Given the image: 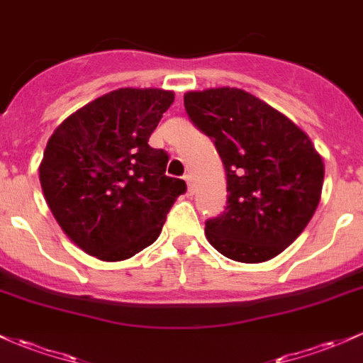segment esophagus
<instances>
[{
  "instance_id": "34e87169",
  "label": "esophagus",
  "mask_w": 363,
  "mask_h": 363,
  "mask_svg": "<svg viewBox=\"0 0 363 363\" xmlns=\"http://www.w3.org/2000/svg\"><path fill=\"white\" fill-rule=\"evenodd\" d=\"M185 182H186V186H189V194L190 196H192V194H196V185H194V182H192V177H190V174H185Z\"/></svg>"
}]
</instances>
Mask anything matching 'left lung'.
Segmentation results:
<instances>
[{
	"instance_id": "1",
	"label": "left lung",
	"mask_w": 363,
	"mask_h": 363,
	"mask_svg": "<svg viewBox=\"0 0 363 363\" xmlns=\"http://www.w3.org/2000/svg\"><path fill=\"white\" fill-rule=\"evenodd\" d=\"M183 104L227 173V208L206 221L209 244L240 263L275 258L317 209L322 157L291 119L244 89L189 91Z\"/></svg>"
}]
</instances>
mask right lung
Masks as SVG:
<instances>
[{
  "label": "right lung",
  "mask_w": 363,
  "mask_h": 363,
  "mask_svg": "<svg viewBox=\"0 0 363 363\" xmlns=\"http://www.w3.org/2000/svg\"><path fill=\"white\" fill-rule=\"evenodd\" d=\"M173 91L119 88L69 116L40 166L46 202L84 252L123 261L150 245L167 213L186 192L166 177L169 155L149 138L173 104Z\"/></svg>",
  "instance_id": "obj_1"
}]
</instances>
